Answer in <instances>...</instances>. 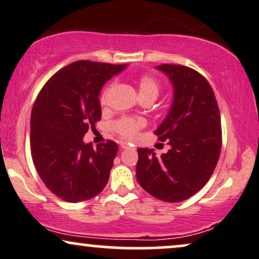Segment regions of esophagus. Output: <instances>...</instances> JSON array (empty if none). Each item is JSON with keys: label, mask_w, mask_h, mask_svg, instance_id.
I'll use <instances>...</instances> for the list:
<instances>
[{"label": "esophagus", "mask_w": 259, "mask_h": 259, "mask_svg": "<svg viewBox=\"0 0 259 259\" xmlns=\"http://www.w3.org/2000/svg\"><path fill=\"white\" fill-rule=\"evenodd\" d=\"M120 147H122L123 149H127V148H130L129 143H126V142H122V143H120Z\"/></svg>", "instance_id": "34e87169"}]
</instances>
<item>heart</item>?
Instances as JSON below:
<instances>
[{"instance_id":"obj_1","label":"heart","mask_w":259,"mask_h":259,"mask_svg":"<svg viewBox=\"0 0 259 259\" xmlns=\"http://www.w3.org/2000/svg\"><path fill=\"white\" fill-rule=\"evenodd\" d=\"M137 86H139L140 96L141 98L143 97H154L156 99V97L159 96L160 93V82L156 80L155 77L152 76V75H141V76L137 78ZM114 82H111L109 86H107L105 90H104L103 93H101L100 97V103L106 104L107 99H109V96L111 91L113 90ZM146 125V119L143 118H136V117H123L117 120L116 123L113 124L114 132L118 134L119 136H122L123 139L126 140H134L137 136V134L143 126Z\"/></svg>"}]
</instances>
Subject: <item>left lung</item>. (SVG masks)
Masks as SVG:
<instances>
[{"label": "left lung", "instance_id": "left-lung-1", "mask_svg": "<svg viewBox=\"0 0 259 259\" xmlns=\"http://www.w3.org/2000/svg\"><path fill=\"white\" fill-rule=\"evenodd\" d=\"M159 70L175 88L168 116L154 132L169 150L156 156L153 149L139 148L136 178L153 197L182 202L207 184L220 158L221 118L209 82L192 68L161 64Z\"/></svg>", "mask_w": 259, "mask_h": 259}]
</instances>
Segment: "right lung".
I'll list each match as a JSON object with an SVG mask.
<instances>
[{"mask_svg": "<svg viewBox=\"0 0 259 259\" xmlns=\"http://www.w3.org/2000/svg\"><path fill=\"white\" fill-rule=\"evenodd\" d=\"M126 64L77 61L62 68L39 92L31 113V155L47 188L65 202L100 194L109 182L118 145L84 143L101 118L104 83Z\"/></svg>", "mask_w": 259, "mask_h": 259, "instance_id": "right-lung-1", "label": "right lung"}]
</instances>
